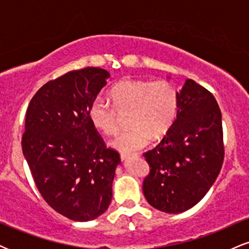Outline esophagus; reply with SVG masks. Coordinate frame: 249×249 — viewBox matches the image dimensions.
I'll list each match as a JSON object with an SVG mask.
<instances>
[{
    "instance_id": "1",
    "label": "esophagus",
    "mask_w": 249,
    "mask_h": 249,
    "mask_svg": "<svg viewBox=\"0 0 249 249\" xmlns=\"http://www.w3.org/2000/svg\"><path fill=\"white\" fill-rule=\"evenodd\" d=\"M131 154L130 153H121V159L122 160H126L127 158H130Z\"/></svg>"
}]
</instances>
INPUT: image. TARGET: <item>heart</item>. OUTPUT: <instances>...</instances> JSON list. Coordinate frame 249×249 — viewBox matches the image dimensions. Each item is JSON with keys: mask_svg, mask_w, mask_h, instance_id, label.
Listing matches in <instances>:
<instances>
[{"mask_svg": "<svg viewBox=\"0 0 249 249\" xmlns=\"http://www.w3.org/2000/svg\"><path fill=\"white\" fill-rule=\"evenodd\" d=\"M110 105L96 97L89 105L91 124L104 134H116L122 117L127 116L131 128L116 137L110 145L122 152H134L151 139L161 138L173 126L179 112V93L172 83L126 78L111 89Z\"/></svg>", "mask_w": 249, "mask_h": 249, "instance_id": "1", "label": "heart"}]
</instances>
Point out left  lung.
I'll return each mask as SVG.
<instances>
[{"label":"left lung","mask_w":249,"mask_h":249,"mask_svg":"<svg viewBox=\"0 0 249 249\" xmlns=\"http://www.w3.org/2000/svg\"><path fill=\"white\" fill-rule=\"evenodd\" d=\"M179 112L162 141L142 156L150 173L142 182L148 204L165 213H181L205 196L219 176L225 148L215 98L193 79L179 91Z\"/></svg>","instance_id":"1"}]
</instances>
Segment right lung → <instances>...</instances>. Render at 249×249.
<instances>
[{"label":"right lung","mask_w":249,"mask_h":249,"mask_svg":"<svg viewBox=\"0 0 249 249\" xmlns=\"http://www.w3.org/2000/svg\"><path fill=\"white\" fill-rule=\"evenodd\" d=\"M108 77L101 68L70 71L43 85L27 108L22 151L37 190L73 221L93 220L107 210L121 164L88 116Z\"/></svg>","instance_id":"1"}]
</instances>
